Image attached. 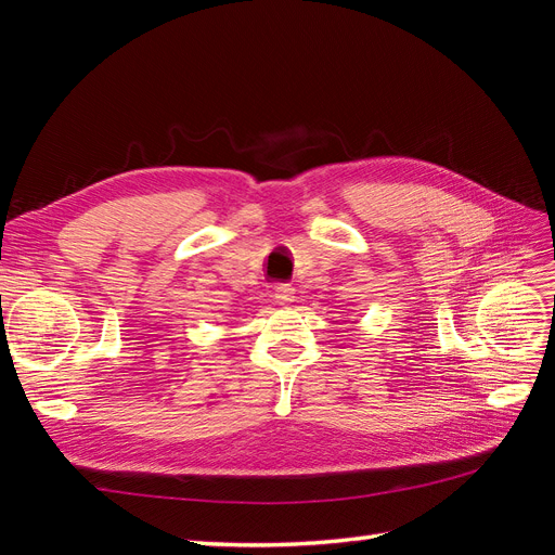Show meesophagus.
Wrapping results in <instances>:
<instances>
[{
	"label": "esophagus",
	"mask_w": 555,
	"mask_h": 555,
	"mask_svg": "<svg viewBox=\"0 0 555 555\" xmlns=\"http://www.w3.org/2000/svg\"><path fill=\"white\" fill-rule=\"evenodd\" d=\"M282 298H284V296H282Z\"/></svg>",
	"instance_id": "obj_1"
}]
</instances>
